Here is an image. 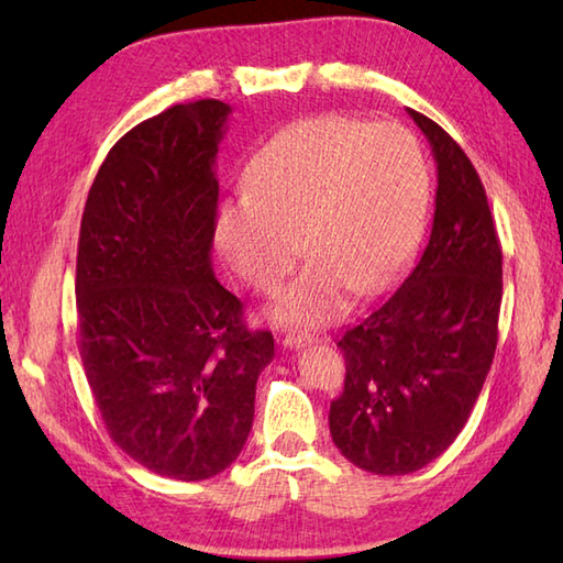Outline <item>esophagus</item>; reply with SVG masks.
I'll list each match as a JSON object with an SVG mask.
<instances>
[{"label": "esophagus", "instance_id": "esophagus-1", "mask_svg": "<svg viewBox=\"0 0 563 563\" xmlns=\"http://www.w3.org/2000/svg\"><path fill=\"white\" fill-rule=\"evenodd\" d=\"M314 343V336H307V333H285L283 336V345L285 349H302V345Z\"/></svg>", "mask_w": 563, "mask_h": 563}]
</instances>
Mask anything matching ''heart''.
Segmentation results:
<instances>
[{
	"label": "heart",
	"instance_id": "b5f03b06",
	"mask_svg": "<svg viewBox=\"0 0 563 563\" xmlns=\"http://www.w3.org/2000/svg\"><path fill=\"white\" fill-rule=\"evenodd\" d=\"M246 186L249 194L220 206V254L251 288L268 292L305 244L314 258L268 317L314 329L341 317L353 290L377 292L397 275L421 232L430 176L406 128L314 115L261 150Z\"/></svg>",
	"mask_w": 563,
	"mask_h": 563
}]
</instances>
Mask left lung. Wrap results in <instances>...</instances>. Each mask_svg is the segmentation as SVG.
Wrapping results in <instances>:
<instances>
[{
  "label": "left lung",
  "mask_w": 563,
  "mask_h": 563,
  "mask_svg": "<svg viewBox=\"0 0 563 563\" xmlns=\"http://www.w3.org/2000/svg\"><path fill=\"white\" fill-rule=\"evenodd\" d=\"M406 113L435 159L433 227L409 278L339 341L345 382L329 411L343 457L382 476L421 470L462 433L494 363L504 295L479 174L438 123Z\"/></svg>",
  "instance_id": "obj_1"
}]
</instances>
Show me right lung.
<instances>
[{
	"label": "right lung",
	"mask_w": 563,
	"mask_h": 563,
	"mask_svg": "<svg viewBox=\"0 0 563 563\" xmlns=\"http://www.w3.org/2000/svg\"><path fill=\"white\" fill-rule=\"evenodd\" d=\"M232 109L178 103L115 142L93 178L77 251L79 355L113 442L150 472H224L254 423L271 331L212 273L214 157Z\"/></svg>",
	"instance_id": "obj_1"
}]
</instances>
